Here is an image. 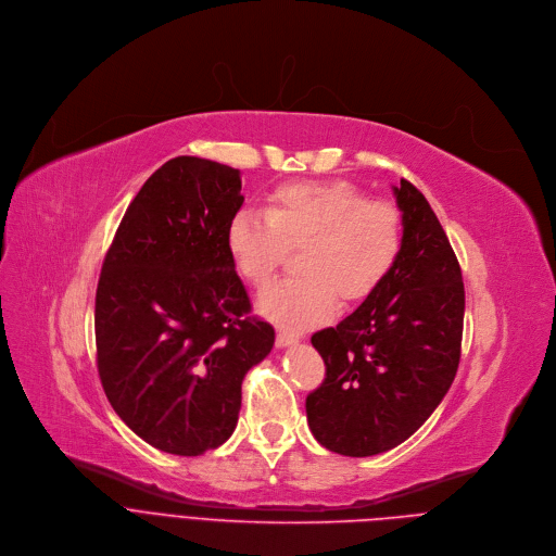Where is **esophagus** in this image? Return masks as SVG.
Here are the masks:
<instances>
[{
  "label": "esophagus",
  "mask_w": 556,
  "mask_h": 556,
  "mask_svg": "<svg viewBox=\"0 0 556 556\" xmlns=\"http://www.w3.org/2000/svg\"><path fill=\"white\" fill-rule=\"evenodd\" d=\"M296 341H299L296 332H290V330H283V328L277 330V345H290V343H296Z\"/></svg>",
  "instance_id": "obj_1"
}]
</instances>
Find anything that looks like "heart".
Masks as SVG:
<instances>
[{"label": "heart", "mask_w": 556, "mask_h": 556, "mask_svg": "<svg viewBox=\"0 0 556 556\" xmlns=\"http://www.w3.org/2000/svg\"><path fill=\"white\" fill-rule=\"evenodd\" d=\"M406 237L403 213L350 181H286L266 201V215L239 211L226 232L237 273L264 288L299 248V275L270 286L260 311L283 326L308 328L341 304L372 294L394 268Z\"/></svg>", "instance_id": "1"}]
</instances>
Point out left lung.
<instances>
[{
	"label": "left lung",
	"mask_w": 556,
	"mask_h": 556,
	"mask_svg": "<svg viewBox=\"0 0 556 556\" xmlns=\"http://www.w3.org/2000/svg\"><path fill=\"white\" fill-rule=\"evenodd\" d=\"M394 194L406 224L394 268L355 313L311 339L326 377L306 396L308 426L343 457H370L415 434L462 359L459 260L419 188L401 179Z\"/></svg>",
	"instance_id": "8db88e82"
}]
</instances>
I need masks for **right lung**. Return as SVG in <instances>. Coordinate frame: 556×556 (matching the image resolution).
Returning a JSON list of instances; mask_svg holds the SVG:
<instances>
[{"instance_id":"obj_1","label":"right lung","mask_w":556,"mask_h":556,"mask_svg":"<svg viewBox=\"0 0 556 556\" xmlns=\"http://www.w3.org/2000/svg\"><path fill=\"white\" fill-rule=\"evenodd\" d=\"M243 204L237 168L175 157L146 179L94 294L97 372L122 421L181 457L235 430L241 381L275 343L228 252Z\"/></svg>"}]
</instances>
